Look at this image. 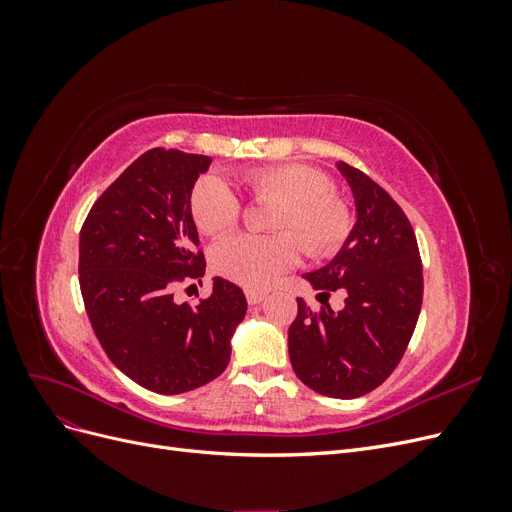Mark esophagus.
Instances as JSON below:
<instances>
[{
  "label": "esophagus",
  "mask_w": 512,
  "mask_h": 512,
  "mask_svg": "<svg viewBox=\"0 0 512 512\" xmlns=\"http://www.w3.org/2000/svg\"><path fill=\"white\" fill-rule=\"evenodd\" d=\"M245 297H247V303L250 305H258V303H262L265 301V297H267V292H262V290H245Z\"/></svg>",
  "instance_id": "esophagus-1"
}]
</instances>
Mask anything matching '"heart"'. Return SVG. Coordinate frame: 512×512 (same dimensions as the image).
I'll list each match as a JSON object with an SVG mask.
<instances>
[{"label": "heart", "instance_id": "obj_1", "mask_svg": "<svg viewBox=\"0 0 512 512\" xmlns=\"http://www.w3.org/2000/svg\"><path fill=\"white\" fill-rule=\"evenodd\" d=\"M245 188L260 203H273L267 228L280 235H237L215 245L211 265L230 282L252 290L267 288L297 265L300 240L309 256L324 258L333 256L350 235L348 205L331 192L329 177L316 168L301 164L256 168L245 175ZM190 209L196 226L211 237L224 235L241 218L237 194L218 175L196 181Z\"/></svg>", "mask_w": 512, "mask_h": 512}]
</instances>
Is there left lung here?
I'll use <instances>...</instances> for the list:
<instances>
[{
  "label": "left lung",
  "mask_w": 512,
  "mask_h": 512,
  "mask_svg": "<svg viewBox=\"0 0 512 512\" xmlns=\"http://www.w3.org/2000/svg\"><path fill=\"white\" fill-rule=\"evenodd\" d=\"M354 198L356 222L327 265L303 273L324 303L312 312L301 297L288 329L294 374L309 389L337 399L374 391L404 356L423 303V265L406 213L376 181L337 162ZM342 289L333 313L328 292Z\"/></svg>",
  "instance_id": "obj_1"
}]
</instances>
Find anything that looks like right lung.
Here are the masks:
<instances>
[{
	"mask_svg": "<svg viewBox=\"0 0 512 512\" xmlns=\"http://www.w3.org/2000/svg\"><path fill=\"white\" fill-rule=\"evenodd\" d=\"M209 156L149 149L108 185L81 228L79 282L108 359L160 395L194 391L230 361L245 294L213 277L211 294L175 303L181 282L205 275L190 196Z\"/></svg>",
	"mask_w": 512,
	"mask_h": 512,
	"instance_id": "right-lung-1",
	"label": "right lung"
}]
</instances>
